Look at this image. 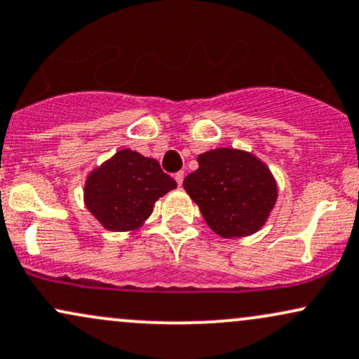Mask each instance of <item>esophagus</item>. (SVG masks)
Wrapping results in <instances>:
<instances>
[{"mask_svg":"<svg viewBox=\"0 0 359 359\" xmlns=\"http://www.w3.org/2000/svg\"><path fill=\"white\" fill-rule=\"evenodd\" d=\"M184 175H185L184 172H177V174H175V180H177V184H179V187L184 182Z\"/></svg>","mask_w":359,"mask_h":359,"instance_id":"34e87169","label":"esophagus"}]
</instances>
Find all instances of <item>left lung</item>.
<instances>
[{
    "label": "left lung",
    "instance_id": "left-lung-1",
    "mask_svg": "<svg viewBox=\"0 0 359 359\" xmlns=\"http://www.w3.org/2000/svg\"><path fill=\"white\" fill-rule=\"evenodd\" d=\"M197 162L184 189L215 234L244 237L264 226L278 198V185L266 163L236 149L210 150L198 155Z\"/></svg>",
    "mask_w": 359,
    "mask_h": 359
}]
</instances>
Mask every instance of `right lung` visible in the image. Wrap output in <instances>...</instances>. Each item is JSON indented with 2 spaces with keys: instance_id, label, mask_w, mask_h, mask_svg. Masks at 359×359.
Here are the masks:
<instances>
[{
  "instance_id": "right-lung-1",
  "label": "right lung",
  "mask_w": 359,
  "mask_h": 359,
  "mask_svg": "<svg viewBox=\"0 0 359 359\" xmlns=\"http://www.w3.org/2000/svg\"><path fill=\"white\" fill-rule=\"evenodd\" d=\"M175 187L155 158L123 149L88 175L85 205L109 231H133L152 214L155 201Z\"/></svg>"
}]
</instances>
